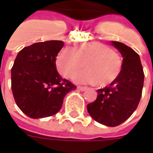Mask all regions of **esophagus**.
I'll return each mask as SVG.
<instances>
[{
	"instance_id": "esophagus-1",
	"label": "esophagus",
	"mask_w": 153,
	"mask_h": 153,
	"mask_svg": "<svg viewBox=\"0 0 153 153\" xmlns=\"http://www.w3.org/2000/svg\"><path fill=\"white\" fill-rule=\"evenodd\" d=\"M78 89L80 90V91H85V90L88 89V88H87V87L79 86V87H78Z\"/></svg>"
}]
</instances>
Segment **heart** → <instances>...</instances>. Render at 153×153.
I'll return each mask as SVG.
<instances>
[{
	"mask_svg": "<svg viewBox=\"0 0 153 153\" xmlns=\"http://www.w3.org/2000/svg\"><path fill=\"white\" fill-rule=\"evenodd\" d=\"M84 65L86 70L74 76L79 83H95L97 86L109 85L121 73V57L108 46L99 42H87L78 45L74 51L65 48L57 57V69L64 77L70 78Z\"/></svg>",
	"mask_w": 153,
	"mask_h": 153,
	"instance_id": "b5f03b06",
	"label": "heart"
}]
</instances>
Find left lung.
Segmentation results:
<instances>
[{"instance_id":"left-lung-1","label":"left lung","mask_w":153,"mask_h":153,"mask_svg":"<svg viewBox=\"0 0 153 153\" xmlns=\"http://www.w3.org/2000/svg\"><path fill=\"white\" fill-rule=\"evenodd\" d=\"M123 57L118 79L97 90V97L87 106L91 117L102 125L115 127L128 119L137 108L142 96L144 74L140 57L125 44L111 41Z\"/></svg>"}]
</instances>
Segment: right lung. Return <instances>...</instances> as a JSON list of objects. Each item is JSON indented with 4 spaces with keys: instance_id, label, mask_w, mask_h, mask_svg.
Here are the masks:
<instances>
[{
    "instance_id": "right-lung-1",
    "label": "right lung",
    "mask_w": 153,
    "mask_h": 153,
    "mask_svg": "<svg viewBox=\"0 0 153 153\" xmlns=\"http://www.w3.org/2000/svg\"><path fill=\"white\" fill-rule=\"evenodd\" d=\"M64 42L51 40L23 48L11 69V88L19 108L33 119L56 114L64 97L76 87L62 79L56 60Z\"/></svg>"
}]
</instances>
